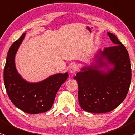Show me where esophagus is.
Returning <instances> with one entry per match:
<instances>
[{"instance_id":"esophagus-1","label":"esophagus","mask_w":135,"mask_h":135,"mask_svg":"<svg viewBox=\"0 0 135 135\" xmlns=\"http://www.w3.org/2000/svg\"><path fill=\"white\" fill-rule=\"evenodd\" d=\"M78 69V66L76 64H72L69 68V71H70V73L74 74Z\"/></svg>"}]
</instances>
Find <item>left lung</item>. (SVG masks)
Returning <instances> with one entry per match:
<instances>
[{"label":"left lung","instance_id":"left-lung-1","mask_svg":"<svg viewBox=\"0 0 135 135\" xmlns=\"http://www.w3.org/2000/svg\"><path fill=\"white\" fill-rule=\"evenodd\" d=\"M107 33L115 45L99 50L94 63L81 68L74 78L78 84L80 106L90 113L116 108L125 99L131 84L128 52L115 35Z\"/></svg>","mask_w":135,"mask_h":135}]
</instances>
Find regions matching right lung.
Returning a JSON list of instances; mask_svg holds the SVG:
<instances>
[{"label":"right lung","mask_w":135,"mask_h":135,"mask_svg":"<svg viewBox=\"0 0 135 135\" xmlns=\"http://www.w3.org/2000/svg\"><path fill=\"white\" fill-rule=\"evenodd\" d=\"M26 36L23 33L11 45L4 69V81L7 94L13 104L30 114L44 113L52 106L57 91L67 79L68 72L51 75L43 81L30 83L18 74L15 55Z\"/></svg>","instance_id":"obj_1"}]
</instances>
